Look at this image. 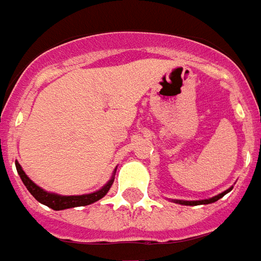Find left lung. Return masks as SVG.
I'll return each instance as SVG.
<instances>
[{"label":"left lung","mask_w":261,"mask_h":261,"mask_svg":"<svg viewBox=\"0 0 261 261\" xmlns=\"http://www.w3.org/2000/svg\"><path fill=\"white\" fill-rule=\"evenodd\" d=\"M229 191H232V187L229 188V190H226V191H223V193L218 194V195H215V197H212V198L210 199H201V201H182V199H174V202H177V204H181V205H202V204H212V202H215V201H218L219 198H222L225 194H228Z\"/></svg>","instance_id":"obj_1"}]
</instances>
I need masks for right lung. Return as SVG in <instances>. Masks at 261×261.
<instances>
[{"label": "right lung", "instance_id": "right-lung-1", "mask_svg": "<svg viewBox=\"0 0 261 261\" xmlns=\"http://www.w3.org/2000/svg\"><path fill=\"white\" fill-rule=\"evenodd\" d=\"M16 166V171L18 174L21 177L22 182L25 184V187L28 188V191L32 194L36 201H39L40 204L46 205L49 206L51 210L55 211H62V210H67V208H74V206H86V205H90L92 202H95L98 199H101L102 197L107 195V193L110 191L111 186L114 182V175L111 177V180L105 184L101 190H98L95 193L91 194H83V195H59V194L55 193H47L45 190H42L40 187L36 186L27 174L25 171L22 170L21 164L15 162Z\"/></svg>", "mask_w": 261, "mask_h": 261}]
</instances>
